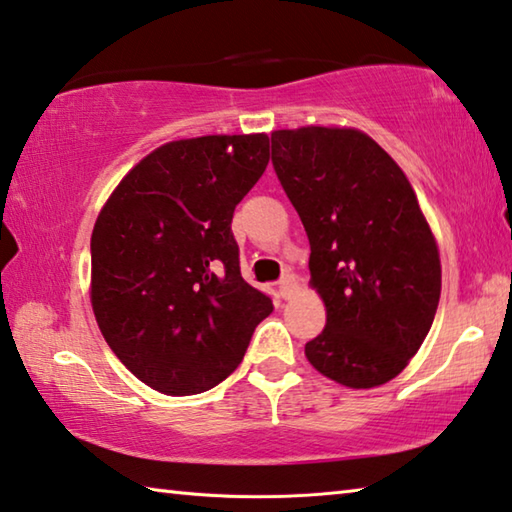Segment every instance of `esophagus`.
Returning <instances> with one entry per match:
<instances>
[{"label":"esophagus","instance_id":"34e87169","mask_svg":"<svg viewBox=\"0 0 512 512\" xmlns=\"http://www.w3.org/2000/svg\"><path fill=\"white\" fill-rule=\"evenodd\" d=\"M296 293H298V280L291 273H287L280 280V296L284 300H291L293 296H296Z\"/></svg>","mask_w":512,"mask_h":512}]
</instances>
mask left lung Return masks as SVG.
<instances>
[{"label":"left lung","mask_w":512,"mask_h":512,"mask_svg":"<svg viewBox=\"0 0 512 512\" xmlns=\"http://www.w3.org/2000/svg\"><path fill=\"white\" fill-rule=\"evenodd\" d=\"M271 142L309 237V284L327 311L305 357L341 386L386 384L420 350L440 300V253L418 196L359 128H284Z\"/></svg>","instance_id":"left-lung-1"}]
</instances>
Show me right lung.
<instances>
[{
    "instance_id": "obj_1",
    "label": "right lung",
    "mask_w": 512,
    "mask_h": 512,
    "mask_svg": "<svg viewBox=\"0 0 512 512\" xmlns=\"http://www.w3.org/2000/svg\"><path fill=\"white\" fill-rule=\"evenodd\" d=\"M268 135L158 146L121 178L92 230L90 302L117 359L153 391H210L244 359L273 302L241 277L230 223L266 171Z\"/></svg>"
}]
</instances>
